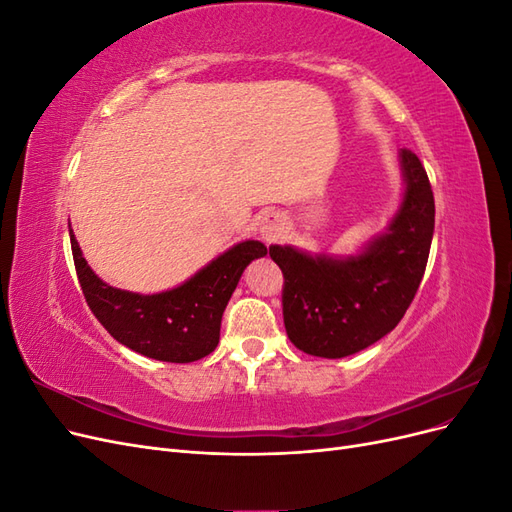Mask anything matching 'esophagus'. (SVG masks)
I'll use <instances>...</instances> for the list:
<instances>
[{"mask_svg": "<svg viewBox=\"0 0 512 512\" xmlns=\"http://www.w3.org/2000/svg\"><path fill=\"white\" fill-rule=\"evenodd\" d=\"M286 228H288V222L284 215L277 211H269L262 215V220H260V237L267 243H273L277 239H282Z\"/></svg>", "mask_w": 512, "mask_h": 512, "instance_id": "34e87169", "label": "esophagus"}]
</instances>
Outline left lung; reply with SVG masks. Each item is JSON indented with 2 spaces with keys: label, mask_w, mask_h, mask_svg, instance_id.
I'll list each match as a JSON object with an SVG mask.
<instances>
[{
  "label": "left lung",
  "mask_w": 512,
  "mask_h": 512,
  "mask_svg": "<svg viewBox=\"0 0 512 512\" xmlns=\"http://www.w3.org/2000/svg\"><path fill=\"white\" fill-rule=\"evenodd\" d=\"M404 198L382 235L356 256L307 254L271 245L284 273V324L299 350L342 359L391 333L410 307L427 267L436 222L429 177L410 149L399 151Z\"/></svg>",
  "instance_id": "obj_1"
}]
</instances>
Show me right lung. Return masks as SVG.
<instances>
[{
    "instance_id": "right-lung-1",
    "label": "right lung",
    "mask_w": 512,
    "mask_h": 512,
    "mask_svg": "<svg viewBox=\"0 0 512 512\" xmlns=\"http://www.w3.org/2000/svg\"><path fill=\"white\" fill-rule=\"evenodd\" d=\"M70 245L85 301L102 327L126 348L166 363H192L215 350L222 314L245 267L267 254L260 241H243L181 286L138 294L104 284L87 265L72 230Z\"/></svg>"
}]
</instances>
